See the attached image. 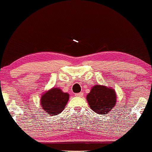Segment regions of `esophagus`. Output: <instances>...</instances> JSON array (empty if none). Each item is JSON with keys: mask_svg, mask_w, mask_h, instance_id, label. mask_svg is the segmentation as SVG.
I'll return each instance as SVG.
<instances>
[{"mask_svg": "<svg viewBox=\"0 0 152 152\" xmlns=\"http://www.w3.org/2000/svg\"><path fill=\"white\" fill-rule=\"evenodd\" d=\"M75 96H77V97H82V96H83V93H82V92H80V93L75 94Z\"/></svg>", "mask_w": 152, "mask_h": 152, "instance_id": "1", "label": "esophagus"}]
</instances>
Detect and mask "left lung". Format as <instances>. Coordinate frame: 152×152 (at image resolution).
<instances>
[{
	"label": "left lung",
	"mask_w": 152,
	"mask_h": 152,
	"mask_svg": "<svg viewBox=\"0 0 152 152\" xmlns=\"http://www.w3.org/2000/svg\"><path fill=\"white\" fill-rule=\"evenodd\" d=\"M89 107L97 114L106 115L116 104L117 95L113 87L94 85L87 95Z\"/></svg>",
	"instance_id": "8db88e82"
}]
</instances>
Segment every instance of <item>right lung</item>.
<instances>
[{"label":"right lung","instance_id":"1","mask_svg":"<svg viewBox=\"0 0 152 152\" xmlns=\"http://www.w3.org/2000/svg\"><path fill=\"white\" fill-rule=\"evenodd\" d=\"M68 100V93L63 92L60 88L53 87L42 95L40 104L46 113L53 116L58 115L64 110Z\"/></svg>","mask_w":152,"mask_h":152}]
</instances>
